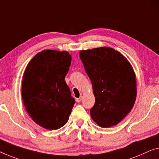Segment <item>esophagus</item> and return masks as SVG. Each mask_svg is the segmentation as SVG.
<instances>
[{
  "label": "esophagus",
  "instance_id": "34e87169",
  "mask_svg": "<svg viewBox=\"0 0 159 159\" xmlns=\"http://www.w3.org/2000/svg\"><path fill=\"white\" fill-rule=\"evenodd\" d=\"M82 98H83V96H80L79 97V98H75V101H76L77 103H79V102H80V101H81Z\"/></svg>",
  "mask_w": 159,
  "mask_h": 159
}]
</instances>
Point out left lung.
<instances>
[{"mask_svg": "<svg viewBox=\"0 0 159 159\" xmlns=\"http://www.w3.org/2000/svg\"><path fill=\"white\" fill-rule=\"evenodd\" d=\"M80 58L95 96L91 118L102 128L117 125L131 111L136 98L132 66L121 53L108 47L80 51Z\"/></svg>", "mask_w": 159, "mask_h": 159, "instance_id": "left-lung-1", "label": "left lung"}]
</instances>
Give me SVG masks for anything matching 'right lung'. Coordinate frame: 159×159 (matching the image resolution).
<instances>
[{"label":"right lung","instance_id":"right-lung-1","mask_svg":"<svg viewBox=\"0 0 159 159\" xmlns=\"http://www.w3.org/2000/svg\"><path fill=\"white\" fill-rule=\"evenodd\" d=\"M70 63L67 51L44 50L30 61L23 73V104L33 120L44 129H60L69 118L75 99L65 77Z\"/></svg>","mask_w":159,"mask_h":159}]
</instances>
